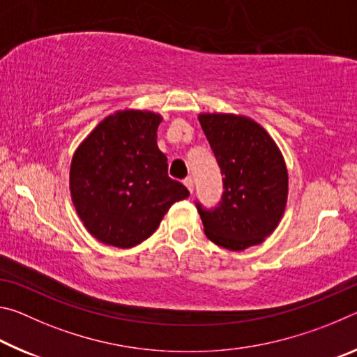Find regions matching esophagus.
Instances as JSON below:
<instances>
[{
	"instance_id": "1",
	"label": "esophagus",
	"mask_w": 357,
	"mask_h": 357,
	"mask_svg": "<svg viewBox=\"0 0 357 357\" xmlns=\"http://www.w3.org/2000/svg\"><path fill=\"white\" fill-rule=\"evenodd\" d=\"M184 184H185L187 189H189V192L192 193V192H193V179H192L190 176L185 178V179H184Z\"/></svg>"
}]
</instances>
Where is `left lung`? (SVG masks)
<instances>
[{
    "instance_id": "8db88e82",
    "label": "left lung",
    "mask_w": 357,
    "mask_h": 357,
    "mask_svg": "<svg viewBox=\"0 0 357 357\" xmlns=\"http://www.w3.org/2000/svg\"><path fill=\"white\" fill-rule=\"evenodd\" d=\"M198 119L223 174V192L214 208L195 202L204 234L228 250L263 243L287 204L288 173L279 148L249 118L200 114Z\"/></svg>"
}]
</instances>
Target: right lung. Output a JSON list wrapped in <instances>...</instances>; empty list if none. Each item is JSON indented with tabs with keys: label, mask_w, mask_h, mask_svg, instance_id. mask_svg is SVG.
I'll return each mask as SVG.
<instances>
[{
	"label": "right lung",
	"mask_w": 357,
	"mask_h": 357,
	"mask_svg": "<svg viewBox=\"0 0 357 357\" xmlns=\"http://www.w3.org/2000/svg\"><path fill=\"white\" fill-rule=\"evenodd\" d=\"M162 118L119 112L96 128L75 151L70 195L84 227L100 243L129 249L153 234L173 203L189 197L168 178L157 146Z\"/></svg>",
	"instance_id": "right-lung-1"
}]
</instances>
